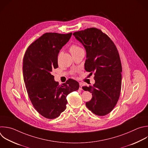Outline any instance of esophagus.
<instances>
[{
	"instance_id": "esophagus-1",
	"label": "esophagus",
	"mask_w": 148,
	"mask_h": 148,
	"mask_svg": "<svg viewBox=\"0 0 148 148\" xmlns=\"http://www.w3.org/2000/svg\"><path fill=\"white\" fill-rule=\"evenodd\" d=\"M82 83H79V90H82Z\"/></svg>"
}]
</instances>
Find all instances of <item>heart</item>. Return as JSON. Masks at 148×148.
<instances>
[{
  "mask_svg": "<svg viewBox=\"0 0 148 148\" xmlns=\"http://www.w3.org/2000/svg\"><path fill=\"white\" fill-rule=\"evenodd\" d=\"M79 49H81V48L80 47H79L78 45H75V44H73L71 46L70 48V52L71 53L74 52H76L78 50H79Z\"/></svg>",
  "mask_w": 148,
  "mask_h": 148,
  "instance_id": "b5f03b06",
  "label": "heart"
}]
</instances>
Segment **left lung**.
<instances>
[{
  "mask_svg": "<svg viewBox=\"0 0 148 148\" xmlns=\"http://www.w3.org/2000/svg\"><path fill=\"white\" fill-rule=\"evenodd\" d=\"M73 35L86 50L85 70L95 75L93 86H82L92 93L86 106L97 116H105L116 105L121 92L122 67L117 49L106 34L96 28Z\"/></svg>",
  "mask_w": 148,
  "mask_h": 148,
  "instance_id": "1",
  "label": "left lung"
}]
</instances>
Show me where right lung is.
Returning a JSON list of instances; mask_svg holds the SVG:
<instances>
[{
  "mask_svg": "<svg viewBox=\"0 0 148 148\" xmlns=\"http://www.w3.org/2000/svg\"><path fill=\"white\" fill-rule=\"evenodd\" d=\"M72 33L47 32L27 49L23 59V77L29 99L36 110L46 119L59 117L66 109L67 96L77 90V81L69 79L62 85L51 74L58 67V56Z\"/></svg>",
  "mask_w": 148,
  "mask_h": 148,
  "instance_id": "add662e5",
  "label": "right lung"
}]
</instances>
